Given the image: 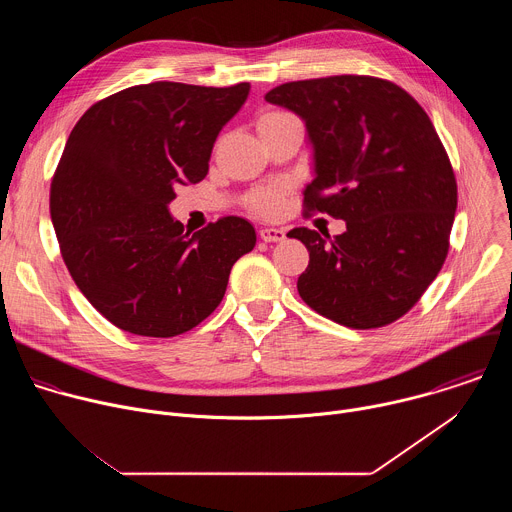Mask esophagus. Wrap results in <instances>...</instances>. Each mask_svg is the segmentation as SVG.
Returning <instances> with one entry per match:
<instances>
[{"instance_id": "obj_1", "label": "esophagus", "mask_w": 512, "mask_h": 512, "mask_svg": "<svg viewBox=\"0 0 512 512\" xmlns=\"http://www.w3.org/2000/svg\"><path fill=\"white\" fill-rule=\"evenodd\" d=\"M259 237L265 243H277L285 239V231L283 229H275V227H263L259 229Z\"/></svg>"}]
</instances>
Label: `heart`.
<instances>
[{
  "label": "heart",
  "mask_w": 512,
  "mask_h": 512,
  "mask_svg": "<svg viewBox=\"0 0 512 512\" xmlns=\"http://www.w3.org/2000/svg\"><path fill=\"white\" fill-rule=\"evenodd\" d=\"M285 117H289V113H285V111H267L259 117L257 125L263 127L267 123H273V121H279V119H285ZM285 190L287 188L283 184H267V186L255 188L247 194L245 204L251 212H255L259 216H265V218H273L283 210Z\"/></svg>",
  "instance_id": "1"
}]
</instances>
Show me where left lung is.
<instances>
[{
  "label": "left lung",
  "instance_id": "1",
  "mask_svg": "<svg viewBox=\"0 0 512 512\" xmlns=\"http://www.w3.org/2000/svg\"><path fill=\"white\" fill-rule=\"evenodd\" d=\"M265 99L296 111L314 143L304 214L346 221L332 239L306 227L287 233L310 253L298 277L302 300L354 330L399 320L440 273L458 206L429 115L399 85L369 75L285 83Z\"/></svg>",
  "mask_w": 512,
  "mask_h": 512
}]
</instances>
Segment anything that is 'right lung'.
Segmentation results:
<instances>
[{
	"mask_svg": "<svg viewBox=\"0 0 512 512\" xmlns=\"http://www.w3.org/2000/svg\"><path fill=\"white\" fill-rule=\"evenodd\" d=\"M249 83L198 87L158 81L91 105L72 127L50 184L60 255L83 296L113 326L152 338L184 334L223 302L255 229L223 216L184 233L174 188L208 172L218 131Z\"/></svg>",
	"mask_w": 512,
	"mask_h": 512,
	"instance_id": "obj_1",
	"label": "right lung"
}]
</instances>
